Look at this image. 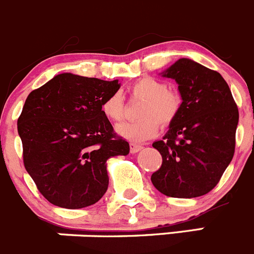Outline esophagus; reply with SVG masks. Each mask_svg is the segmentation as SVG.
I'll use <instances>...</instances> for the list:
<instances>
[{
	"label": "esophagus",
	"instance_id": "esophagus-1",
	"mask_svg": "<svg viewBox=\"0 0 254 254\" xmlns=\"http://www.w3.org/2000/svg\"><path fill=\"white\" fill-rule=\"evenodd\" d=\"M142 147H143V146L142 145H138V143H133V142L129 143V151H131L132 153L138 152V151L142 150Z\"/></svg>",
	"mask_w": 254,
	"mask_h": 254
}]
</instances>
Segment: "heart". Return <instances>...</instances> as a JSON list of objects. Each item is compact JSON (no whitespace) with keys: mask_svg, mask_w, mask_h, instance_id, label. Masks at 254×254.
I'll use <instances>...</instances> for the list:
<instances>
[{"mask_svg":"<svg viewBox=\"0 0 254 254\" xmlns=\"http://www.w3.org/2000/svg\"><path fill=\"white\" fill-rule=\"evenodd\" d=\"M132 98L142 99L137 108L138 118L117 127L121 136L132 141H146L155 137L161 127H169L178 118L183 107V95L166 83L153 76H143L129 87ZM102 112L107 120L118 123L125 118L126 104L120 93L108 95L102 102Z\"/></svg>","mask_w":254,"mask_h":254,"instance_id":"1","label":"heart"}]
</instances>
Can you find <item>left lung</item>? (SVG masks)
I'll list each match as a JSON object with an SVG mask.
<instances>
[{
    "label": "left lung",
    "instance_id": "left-lung-1",
    "mask_svg": "<svg viewBox=\"0 0 254 254\" xmlns=\"http://www.w3.org/2000/svg\"><path fill=\"white\" fill-rule=\"evenodd\" d=\"M164 76L179 84L183 107L166 136L153 142L162 164L151 181L166 196H201L233 159L238 107L223 76L192 60L179 59Z\"/></svg>",
    "mask_w": 254,
    "mask_h": 254
}]
</instances>
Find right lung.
<instances>
[{
	"label": "right lung",
	"instance_id": "obj_1",
	"mask_svg": "<svg viewBox=\"0 0 254 254\" xmlns=\"http://www.w3.org/2000/svg\"><path fill=\"white\" fill-rule=\"evenodd\" d=\"M118 89V80L64 73L27 97L17 120L22 160L51 204L85 208L107 191L106 161L129 152L102 112V102Z\"/></svg>",
	"mask_w": 254,
	"mask_h": 254
}]
</instances>
